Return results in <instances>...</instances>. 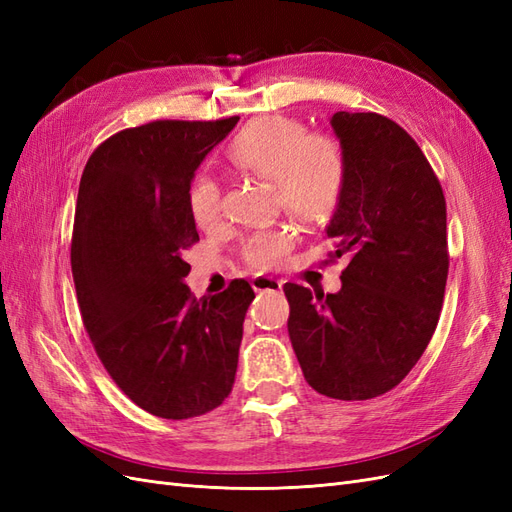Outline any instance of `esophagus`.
Listing matches in <instances>:
<instances>
[{"instance_id":"esophagus-1","label":"esophagus","mask_w":512,"mask_h":512,"mask_svg":"<svg viewBox=\"0 0 512 512\" xmlns=\"http://www.w3.org/2000/svg\"><path fill=\"white\" fill-rule=\"evenodd\" d=\"M282 286H284V282L275 280V277H267V275H256L252 280V288L256 292H277V290H282Z\"/></svg>"}]
</instances>
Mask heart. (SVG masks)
I'll use <instances>...</instances> for the list:
<instances>
[{
    "label": "heart",
    "instance_id": "b5f03b06",
    "mask_svg": "<svg viewBox=\"0 0 512 512\" xmlns=\"http://www.w3.org/2000/svg\"><path fill=\"white\" fill-rule=\"evenodd\" d=\"M228 162L262 179H269L277 200L307 222L327 220L335 211L346 183V156L333 136L305 134L299 121L267 115L232 138ZM188 205L194 222L209 228L220 220V185L209 173L194 177ZM294 232L288 226L260 230L245 241V260L254 269H273L290 252Z\"/></svg>",
    "mask_w": 512,
    "mask_h": 512
}]
</instances>
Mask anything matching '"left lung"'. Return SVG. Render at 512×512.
Returning a JSON list of instances; mask_svg holds the SVG:
<instances>
[{"label": "left lung", "mask_w": 512, "mask_h": 512, "mask_svg": "<svg viewBox=\"0 0 512 512\" xmlns=\"http://www.w3.org/2000/svg\"><path fill=\"white\" fill-rule=\"evenodd\" d=\"M329 123L346 183L324 232L348 267L333 294L284 286L288 335L312 389L356 401L404 380L436 331L448 275L446 200L395 121L337 111Z\"/></svg>", "instance_id": "obj_1"}]
</instances>
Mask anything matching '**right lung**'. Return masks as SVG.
I'll use <instances>...</instances> for the list:
<instances>
[{"mask_svg":"<svg viewBox=\"0 0 512 512\" xmlns=\"http://www.w3.org/2000/svg\"><path fill=\"white\" fill-rule=\"evenodd\" d=\"M239 117L153 121L104 141L83 170L72 275L102 365L153 416H200L228 397L254 290L235 280L198 301L183 252L198 241L188 192Z\"/></svg>","mask_w":512,"mask_h":512,"instance_id":"1","label":"right lung"}]
</instances>
